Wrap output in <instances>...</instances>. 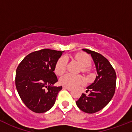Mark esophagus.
<instances>
[{"label":"esophagus","mask_w":132,"mask_h":132,"mask_svg":"<svg viewBox=\"0 0 132 132\" xmlns=\"http://www.w3.org/2000/svg\"><path fill=\"white\" fill-rule=\"evenodd\" d=\"M63 88H64V89H67V90H71V88H69V87H66V86H63Z\"/></svg>","instance_id":"34e87169"}]
</instances>
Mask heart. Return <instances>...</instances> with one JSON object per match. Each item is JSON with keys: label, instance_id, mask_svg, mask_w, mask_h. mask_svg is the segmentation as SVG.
I'll use <instances>...</instances> for the list:
<instances>
[{"label": "heart", "instance_id": "b5f03b06", "mask_svg": "<svg viewBox=\"0 0 132 132\" xmlns=\"http://www.w3.org/2000/svg\"><path fill=\"white\" fill-rule=\"evenodd\" d=\"M75 58L79 61L82 66V71L86 72L88 71L87 67L91 64V59L87 54L82 53H79L75 55ZM66 59L64 57H61L57 61L55 67V72L57 75H62L66 70ZM85 82V79L81 75H75L72 74H66L61 78L60 82L64 86L73 88L78 85H80Z\"/></svg>", "mask_w": 132, "mask_h": 132}]
</instances>
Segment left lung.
<instances>
[{
    "label": "left lung",
    "mask_w": 132,
    "mask_h": 132,
    "mask_svg": "<svg viewBox=\"0 0 132 132\" xmlns=\"http://www.w3.org/2000/svg\"><path fill=\"white\" fill-rule=\"evenodd\" d=\"M82 51L91 55L96 67L97 76L87 87L89 94H82L76 104L84 112L93 114L104 108L111 101L115 93L116 74L108 59L103 55L87 49Z\"/></svg>",
    "instance_id": "left-lung-1"
}]
</instances>
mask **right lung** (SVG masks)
Here are the masks:
<instances>
[{
  "instance_id": "right-lung-1",
  "label": "right lung",
  "mask_w": 132,
  "mask_h": 132,
  "mask_svg": "<svg viewBox=\"0 0 132 132\" xmlns=\"http://www.w3.org/2000/svg\"><path fill=\"white\" fill-rule=\"evenodd\" d=\"M63 52L50 49L36 51L24 57L17 67L16 89L21 100L31 111L44 113L54 105L62 89V86H53L57 82L55 67Z\"/></svg>"
}]
</instances>
